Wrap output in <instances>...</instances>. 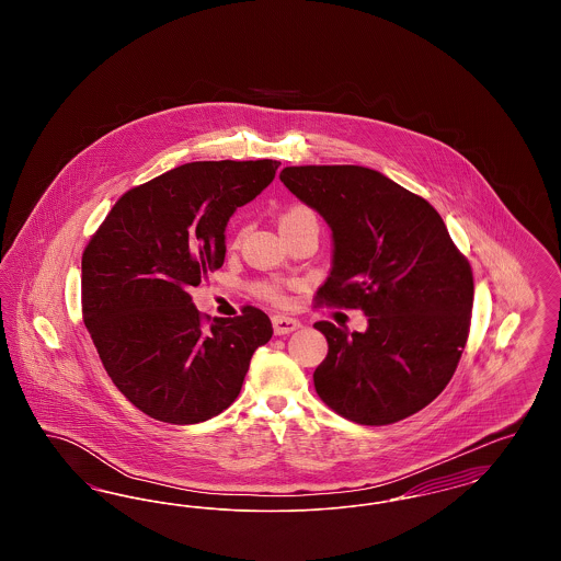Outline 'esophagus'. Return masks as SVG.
I'll return each mask as SVG.
<instances>
[{
	"mask_svg": "<svg viewBox=\"0 0 561 561\" xmlns=\"http://www.w3.org/2000/svg\"><path fill=\"white\" fill-rule=\"evenodd\" d=\"M300 328V321L288 318V316H273V330L277 336L290 334L294 330Z\"/></svg>",
	"mask_w": 561,
	"mask_h": 561,
	"instance_id": "34e87169",
	"label": "esophagus"
}]
</instances>
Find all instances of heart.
<instances>
[{
  "mask_svg": "<svg viewBox=\"0 0 561 561\" xmlns=\"http://www.w3.org/2000/svg\"><path fill=\"white\" fill-rule=\"evenodd\" d=\"M302 218H316V216H313V213H311L309 208L293 206V208H288L286 213L279 216V227H286V225L296 222V220H302ZM259 294H261V296H265V298H271V300H279V298H282L279 288H277V286H271V284H263V286H259Z\"/></svg>",
  "mask_w": 561,
  "mask_h": 561,
  "instance_id": "b5f03b06",
  "label": "heart"
}]
</instances>
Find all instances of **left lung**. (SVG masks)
Returning <instances> with one entry per match:
<instances>
[{"label":"left lung","mask_w":561,"mask_h":561,"mask_svg":"<svg viewBox=\"0 0 561 561\" xmlns=\"http://www.w3.org/2000/svg\"><path fill=\"white\" fill-rule=\"evenodd\" d=\"M332 231L318 305L362 309L364 332L318 321L328 355L316 391L359 425L416 414L450 382L467 343L473 273L427 199L364 165H288L279 174Z\"/></svg>","instance_id":"1"}]
</instances>
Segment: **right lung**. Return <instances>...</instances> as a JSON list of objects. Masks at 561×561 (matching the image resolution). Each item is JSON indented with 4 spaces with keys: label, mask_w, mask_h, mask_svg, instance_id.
<instances>
[{
    "label": "right lung",
    "mask_w": 561,
    "mask_h": 561,
    "mask_svg": "<svg viewBox=\"0 0 561 561\" xmlns=\"http://www.w3.org/2000/svg\"><path fill=\"white\" fill-rule=\"evenodd\" d=\"M279 161H191L124 193L81 256L83 321L113 385L147 416L195 425L240 396L271 320L204 325L188 290L225 263V227Z\"/></svg>",
    "instance_id": "1"
}]
</instances>
